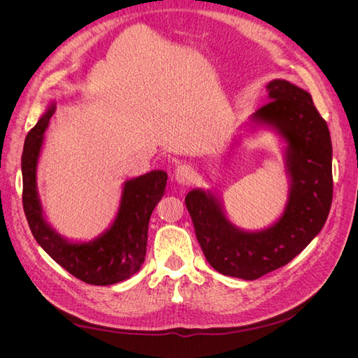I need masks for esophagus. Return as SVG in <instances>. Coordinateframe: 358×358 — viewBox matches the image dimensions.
I'll use <instances>...</instances> for the list:
<instances>
[{
    "label": "esophagus",
    "instance_id": "obj_1",
    "mask_svg": "<svg viewBox=\"0 0 358 358\" xmlns=\"http://www.w3.org/2000/svg\"><path fill=\"white\" fill-rule=\"evenodd\" d=\"M194 178H196L194 176V170L187 164L178 166L175 173H173V179H175V182L180 187L189 185V183L194 180Z\"/></svg>",
    "mask_w": 358,
    "mask_h": 358
}]
</instances>
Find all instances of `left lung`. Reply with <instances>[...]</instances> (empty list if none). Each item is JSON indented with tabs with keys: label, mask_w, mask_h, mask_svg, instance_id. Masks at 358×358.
I'll list each match as a JSON object with an SVG mask.
<instances>
[{
	"label": "left lung",
	"mask_w": 358,
	"mask_h": 358,
	"mask_svg": "<svg viewBox=\"0 0 358 358\" xmlns=\"http://www.w3.org/2000/svg\"><path fill=\"white\" fill-rule=\"evenodd\" d=\"M268 101L246 122L282 140L288 199L282 215L263 230H245L227 216L213 189H191L185 204L209 264L225 276L254 280L288 264L327 221L333 199L331 138L308 91L284 79L267 83Z\"/></svg>",
	"instance_id": "8db88e82"
}]
</instances>
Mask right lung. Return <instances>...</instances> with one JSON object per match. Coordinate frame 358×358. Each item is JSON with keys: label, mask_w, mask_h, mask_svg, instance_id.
Returning a JSON list of instances; mask_svg holds the SVG:
<instances>
[{"label": "right lung", "mask_w": 358, "mask_h": 358, "mask_svg": "<svg viewBox=\"0 0 358 358\" xmlns=\"http://www.w3.org/2000/svg\"><path fill=\"white\" fill-rule=\"evenodd\" d=\"M55 110L57 101L49 103L24 145L22 201L31 233L61 267L83 282L91 285L122 282L136 275L145 262L149 220L164 196L167 173L152 170L125 180L112 224L91 241L67 239L46 220L37 188V166L45 131Z\"/></svg>", "instance_id": "1"}]
</instances>
